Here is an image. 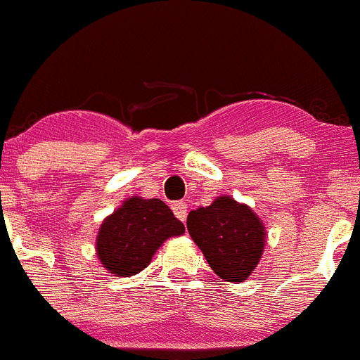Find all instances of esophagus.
<instances>
[{
	"mask_svg": "<svg viewBox=\"0 0 360 360\" xmlns=\"http://www.w3.org/2000/svg\"><path fill=\"white\" fill-rule=\"evenodd\" d=\"M172 211H174V214H176V217L179 218L181 221L186 220V214H188L186 202H183V200H179V202H174L172 204Z\"/></svg>",
	"mask_w": 360,
	"mask_h": 360,
	"instance_id": "1",
	"label": "esophagus"
}]
</instances>
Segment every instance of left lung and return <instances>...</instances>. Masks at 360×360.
Here are the masks:
<instances>
[{
	"label": "left lung",
	"mask_w": 360,
	"mask_h": 360,
	"mask_svg": "<svg viewBox=\"0 0 360 360\" xmlns=\"http://www.w3.org/2000/svg\"><path fill=\"white\" fill-rule=\"evenodd\" d=\"M188 233L214 274L227 282H243L259 264L266 243L263 221L247 204L229 195L190 211Z\"/></svg>",
	"instance_id": "left-lung-1"
}]
</instances>
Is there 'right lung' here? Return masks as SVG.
I'll return each mask as SVG.
<instances>
[{
    "label": "right lung",
    "mask_w": 360,
    "mask_h": 360,
    "mask_svg": "<svg viewBox=\"0 0 360 360\" xmlns=\"http://www.w3.org/2000/svg\"><path fill=\"white\" fill-rule=\"evenodd\" d=\"M183 233V221L174 217L163 200L129 197L101 224L97 257L110 274L129 277L147 268L169 238Z\"/></svg>",
    "instance_id": "obj_1"
}]
</instances>
